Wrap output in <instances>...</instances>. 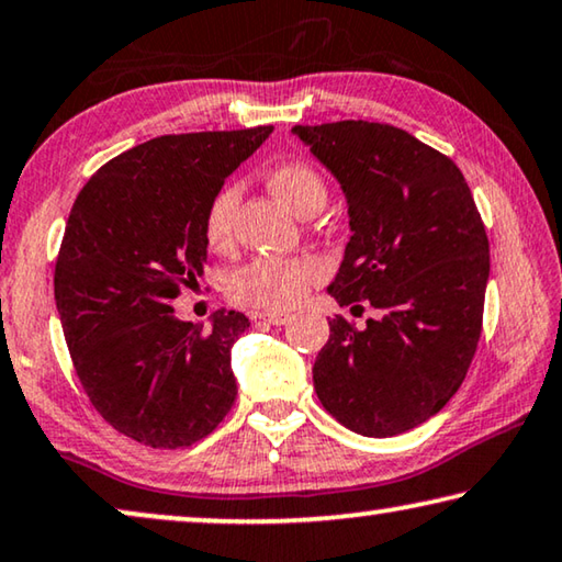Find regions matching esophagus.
I'll list each match as a JSON object with an SVG mask.
<instances>
[{
	"label": "esophagus",
	"mask_w": 562,
	"mask_h": 562,
	"mask_svg": "<svg viewBox=\"0 0 562 562\" xmlns=\"http://www.w3.org/2000/svg\"><path fill=\"white\" fill-rule=\"evenodd\" d=\"M256 318H258V322H266L271 326H281V324H286L291 316L283 314V311H258Z\"/></svg>",
	"instance_id": "obj_1"
}]
</instances>
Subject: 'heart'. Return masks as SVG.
<instances>
[{
  "mask_svg": "<svg viewBox=\"0 0 562 562\" xmlns=\"http://www.w3.org/2000/svg\"><path fill=\"white\" fill-rule=\"evenodd\" d=\"M269 188L283 205L306 218L326 205V183L308 162H283L269 172ZM240 186L226 183L211 198L203 215V236L213 251H228L236 233ZM326 276L316 256H261L233 271L228 293L240 304L261 308L296 306L306 291Z\"/></svg>",
  "mask_w": 562,
  "mask_h": 562,
  "instance_id": "b5f03b06",
  "label": "heart"
}]
</instances>
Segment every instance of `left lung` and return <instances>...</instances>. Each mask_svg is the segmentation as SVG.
Segmentation results:
<instances>
[{"label": "left lung", "mask_w": 562, "mask_h": 562, "mask_svg": "<svg viewBox=\"0 0 562 562\" xmlns=\"http://www.w3.org/2000/svg\"><path fill=\"white\" fill-rule=\"evenodd\" d=\"M293 135L339 180L351 238L329 293L344 316L314 361L324 409L364 437L422 425L452 400L482 331L490 244L460 168L400 127L341 120Z\"/></svg>", "instance_id": "8db88e82"}]
</instances>
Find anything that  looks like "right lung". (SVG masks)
I'll return each mask as SVG.
<instances>
[{
    "mask_svg": "<svg viewBox=\"0 0 562 562\" xmlns=\"http://www.w3.org/2000/svg\"><path fill=\"white\" fill-rule=\"evenodd\" d=\"M273 133L160 135L105 162L70 211L55 266V304L92 407L155 450L209 437L236 402L231 347L240 311L211 329L180 322L172 299L209 263L211 198Z\"/></svg>",
    "mask_w": 562,
    "mask_h": 562,
    "instance_id": "add662e5",
    "label": "right lung"
}]
</instances>
